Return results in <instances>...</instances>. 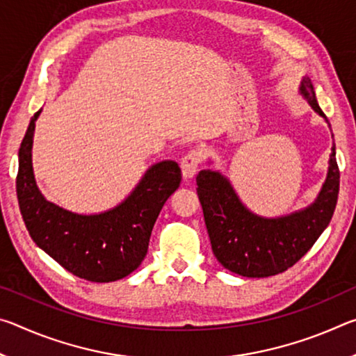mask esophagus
Returning a JSON list of instances; mask_svg holds the SVG:
<instances>
[{"label":"esophagus","mask_w":356,"mask_h":356,"mask_svg":"<svg viewBox=\"0 0 356 356\" xmlns=\"http://www.w3.org/2000/svg\"><path fill=\"white\" fill-rule=\"evenodd\" d=\"M202 161V155L197 150H191V152L186 154L182 161H180V168H182V174L185 179H193L196 176L197 168H200Z\"/></svg>","instance_id":"34e87169"}]
</instances>
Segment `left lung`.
I'll list each match as a JSON object with an SVG mask.
<instances>
[{
  "mask_svg": "<svg viewBox=\"0 0 356 356\" xmlns=\"http://www.w3.org/2000/svg\"><path fill=\"white\" fill-rule=\"evenodd\" d=\"M298 92L331 129L308 76L301 78ZM196 185L213 254L222 267L246 278L278 275L298 262L330 225L339 193L334 141L327 179L314 202L292 213L268 218L251 212L216 170L200 171Z\"/></svg>",
  "mask_w": 356,
  "mask_h": 356,
  "instance_id": "8db88e82",
  "label": "left lung"
}]
</instances>
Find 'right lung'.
<instances>
[{
    "mask_svg": "<svg viewBox=\"0 0 356 356\" xmlns=\"http://www.w3.org/2000/svg\"><path fill=\"white\" fill-rule=\"evenodd\" d=\"M29 120L19 150L17 197L29 236L42 251L78 278L92 282L122 280L144 261L155 220L179 188L182 174L174 160L149 166L130 195L100 213H75L42 195L33 171L35 120Z\"/></svg>",
    "mask_w": 356,
    "mask_h": 356,
    "instance_id": "1",
    "label": "right lung"
}]
</instances>
